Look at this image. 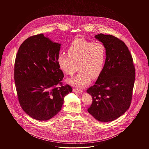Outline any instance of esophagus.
Wrapping results in <instances>:
<instances>
[{
  "label": "esophagus",
  "mask_w": 149,
  "mask_h": 149,
  "mask_svg": "<svg viewBox=\"0 0 149 149\" xmlns=\"http://www.w3.org/2000/svg\"><path fill=\"white\" fill-rule=\"evenodd\" d=\"M73 91H74V92L79 93V94H81V93H83V91H81V90H80V89H76V88L74 89H73Z\"/></svg>",
  "instance_id": "34e87169"
}]
</instances>
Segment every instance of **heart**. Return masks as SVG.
Returning <instances> with one entry per match:
<instances>
[{
	"mask_svg": "<svg viewBox=\"0 0 149 149\" xmlns=\"http://www.w3.org/2000/svg\"><path fill=\"white\" fill-rule=\"evenodd\" d=\"M68 56L58 55V64L68 75L72 76L78 70V75L69 80L71 85L84 88L91 81L99 78L103 70L106 50L103 44L81 38L74 40L68 48Z\"/></svg>",
	"mask_w": 149,
	"mask_h": 149,
	"instance_id": "b5f03b06",
	"label": "heart"
}]
</instances>
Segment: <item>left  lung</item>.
Returning a JSON list of instances; mask_svg holds the SVG:
<instances>
[{
	"mask_svg": "<svg viewBox=\"0 0 149 149\" xmlns=\"http://www.w3.org/2000/svg\"><path fill=\"white\" fill-rule=\"evenodd\" d=\"M106 50L104 67L95 84L86 91L92 97L88 109L100 122L115 120L131 105L135 80L132 55L124 42L111 35L95 36Z\"/></svg>",
	"mask_w": 149,
	"mask_h": 149,
	"instance_id": "left-lung-1",
	"label": "left lung"
}]
</instances>
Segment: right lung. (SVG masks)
Listing matches in <instances>:
<instances>
[{
    "instance_id": "add662e5",
    "label": "right lung",
    "mask_w": 149,
    "mask_h": 149,
    "mask_svg": "<svg viewBox=\"0 0 149 149\" xmlns=\"http://www.w3.org/2000/svg\"><path fill=\"white\" fill-rule=\"evenodd\" d=\"M61 45L43 34L23 41L15 57L14 78L22 109L38 120L51 119L61 109L72 88L61 82L64 75L57 62Z\"/></svg>"
}]
</instances>
